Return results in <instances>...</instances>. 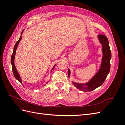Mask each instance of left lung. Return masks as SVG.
<instances>
[{"label": "left lung", "instance_id": "left-lung-1", "mask_svg": "<svg viewBox=\"0 0 125 125\" xmlns=\"http://www.w3.org/2000/svg\"><path fill=\"white\" fill-rule=\"evenodd\" d=\"M99 38L100 42L102 44V51L103 52V57L102 58V62L100 71L96 74L91 80L85 84L86 87L83 86L82 84H78L77 83L73 82V85L81 91L84 92L91 91L96 89L103 83L105 79L110 70L111 58V51L109 47L108 40L105 35L100 34L99 35ZM68 76H70V70H68Z\"/></svg>", "mask_w": 125, "mask_h": 125}]
</instances>
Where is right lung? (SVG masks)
Masks as SVG:
<instances>
[{"label": "right lung", "instance_id": "1", "mask_svg": "<svg viewBox=\"0 0 125 125\" xmlns=\"http://www.w3.org/2000/svg\"><path fill=\"white\" fill-rule=\"evenodd\" d=\"M22 32H23V31H22V32H21V35H22ZM22 39V37L21 36H20V39L17 42V43H16V44H15L14 46V48H13V53L12 54V56H11V65H12V71H13V75L14 77L16 78V79H17V80H18V81H19L21 84L22 83V80H21V79L20 77L18 71L16 68V67H15V65H14V57H15V55H16V50H17V46L19 44V43L20 41H21ZM54 67L52 68V70L54 69Z\"/></svg>", "mask_w": 125, "mask_h": 125}]
</instances>
